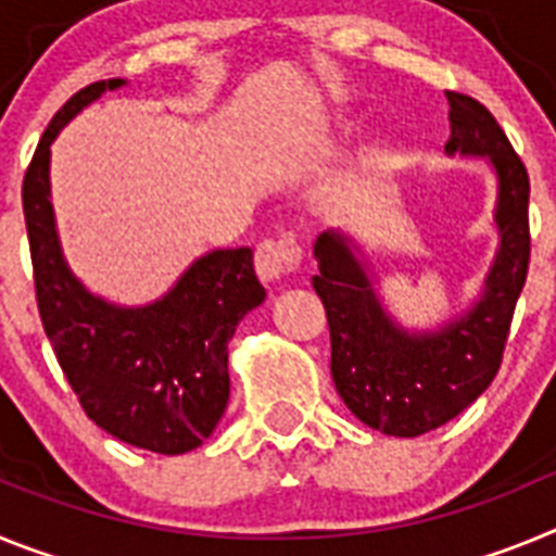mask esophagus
Masks as SVG:
<instances>
[{
  "label": "esophagus",
  "mask_w": 556,
  "mask_h": 556,
  "mask_svg": "<svg viewBox=\"0 0 556 556\" xmlns=\"http://www.w3.org/2000/svg\"><path fill=\"white\" fill-rule=\"evenodd\" d=\"M301 244L294 242V236L289 233L269 236L255 248V273H258L262 281H281V278H287V275L301 267Z\"/></svg>",
  "instance_id": "obj_1"
}]
</instances>
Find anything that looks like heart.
<instances>
[{
    "mask_svg": "<svg viewBox=\"0 0 556 556\" xmlns=\"http://www.w3.org/2000/svg\"><path fill=\"white\" fill-rule=\"evenodd\" d=\"M353 130H356V125H351V122H348V125H345V132H353Z\"/></svg>",
    "mask_w": 556,
    "mask_h": 556,
    "instance_id": "heart-1",
    "label": "heart"
}]
</instances>
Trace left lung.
Here are the masks:
<instances>
[{
    "label": "left lung",
    "instance_id": "8db88e82",
    "mask_svg": "<svg viewBox=\"0 0 556 556\" xmlns=\"http://www.w3.org/2000/svg\"><path fill=\"white\" fill-rule=\"evenodd\" d=\"M445 97L451 105L445 150L488 155L498 172L501 248L473 312L429 337L401 331L376 301L345 236L323 233L314 242L320 273L312 287L326 306L333 384L362 424L392 437L440 429L488 390L504 358L532 255L527 166L479 100L462 91Z\"/></svg>",
    "mask_w": 556,
    "mask_h": 556
}]
</instances>
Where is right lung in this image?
I'll return each instance as SVG.
<instances>
[{"instance_id":"right-lung-1","label":"right lung","mask_w":556,"mask_h":556,"mask_svg":"<svg viewBox=\"0 0 556 556\" xmlns=\"http://www.w3.org/2000/svg\"><path fill=\"white\" fill-rule=\"evenodd\" d=\"M80 88L52 116L24 172L38 314L68 387L102 431L152 454H186L217 429L228 406V342L250 308L264 301L253 250H214L178 287L147 308H116L91 298L61 258L49 205V144L105 88Z\"/></svg>"}]
</instances>
